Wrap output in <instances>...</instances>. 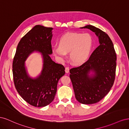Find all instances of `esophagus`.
Segmentation results:
<instances>
[{"label": "esophagus", "mask_w": 129, "mask_h": 129, "mask_svg": "<svg viewBox=\"0 0 129 129\" xmlns=\"http://www.w3.org/2000/svg\"><path fill=\"white\" fill-rule=\"evenodd\" d=\"M65 72L66 73H68L69 72V67H66L65 68Z\"/></svg>", "instance_id": "obj_1"}]
</instances>
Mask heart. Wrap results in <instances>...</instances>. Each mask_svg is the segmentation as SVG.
<instances>
[{"label": "heart", "instance_id": "obj_1", "mask_svg": "<svg viewBox=\"0 0 129 129\" xmlns=\"http://www.w3.org/2000/svg\"><path fill=\"white\" fill-rule=\"evenodd\" d=\"M58 45L53 47L54 54L61 60L69 53V59L76 65L83 63L90 54L93 38L89 33H67L60 37Z\"/></svg>", "mask_w": 129, "mask_h": 129}]
</instances>
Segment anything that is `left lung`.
<instances>
[{
    "label": "left lung",
    "instance_id": "1",
    "mask_svg": "<svg viewBox=\"0 0 129 129\" xmlns=\"http://www.w3.org/2000/svg\"><path fill=\"white\" fill-rule=\"evenodd\" d=\"M88 28L98 37L100 46L89 60L82 65L70 70V78L75 98L83 104L99 102L110 91L114 83L116 68V54L108 35L92 25Z\"/></svg>",
    "mask_w": 129,
    "mask_h": 129
}]
</instances>
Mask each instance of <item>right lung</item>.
I'll return each instance as SVG.
<instances>
[{
	"label": "right lung",
	"mask_w": 129,
	"mask_h": 129,
	"mask_svg": "<svg viewBox=\"0 0 129 129\" xmlns=\"http://www.w3.org/2000/svg\"><path fill=\"white\" fill-rule=\"evenodd\" d=\"M52 27L36 25L22 38L13 61V81L19 94L31 105L44 107L54 99L58 80L64 75V66L53 61ZM34 51L40 52L43 60L42 71L35 78L29 76L25 61Z\"/></svg>",
	"instance_id": "right-lung-1"
}]
</instances>
